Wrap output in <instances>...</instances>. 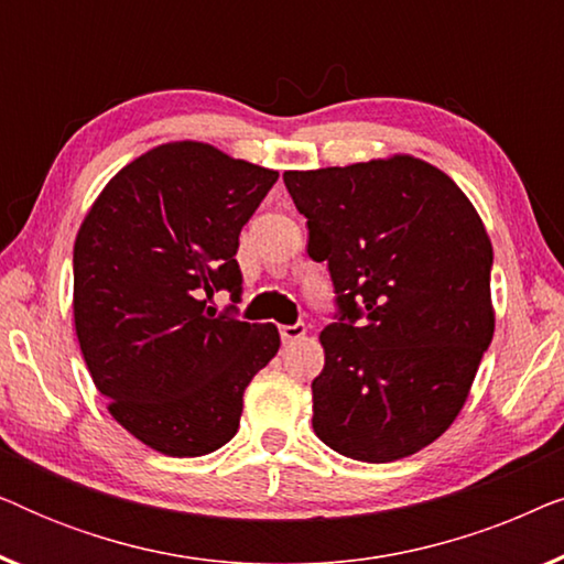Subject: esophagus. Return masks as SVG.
I'll use <instances>...</instances> for the list:
<instances>
[{
	"instance_id": "1",
	"label": "esophagus",
	"mask_w": 564,
	"mask_h": 564,
	"mask_svg": "<svg viewBox=\"0 0 564 564\" xmlns=\"http://www.w3.org/2000/svg\"><path fill=\"white\" fill-rule=\"evenodd\" d=\"M280 336H282V344H295L305 336V326L303 323H295V326H280Z\"/></svg>"
}]
</instances>
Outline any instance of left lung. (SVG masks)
Masks as SVG:
<instances>
[{
	"label": "left lung",
	"mask_w": 564,
	"mask_h": 564,
	"mask_svg": "<svg viewBox=\"0 0 564 564\" xmlns=\"http://www.w3.org/2000/svg\"><path fill=\"white\" fill-rule=\"evenodd\" d=\"M282 176L341 307L321 330L315 434L359 462L411 457L465 408L496 330L485 223L411 153Z\"/></svg>",
	"instance_id": "8db88e82"
}]
</instances>
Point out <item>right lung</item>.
I'll return each instance as SVG.
<instances>
[{
	"label": "right lung",
	"mask_w": 564,
	"mask_h": 564,
	"mask_svg": "<svg viewBox=\"0 0 564 564\" xmlns=\"http://www.w3.org/2000/svg\"><path fill=\"white\" fill-rule=\"evenodd\" d=\"M274 169L210 143L172 141L122 166L74 241V326L107 411L166 457H203L236 436L243 392L280 351L274 323L218 315L238 300V234Z\"/></svg>",
	"instance_id": "right-lung-1"
}]
</instances>
